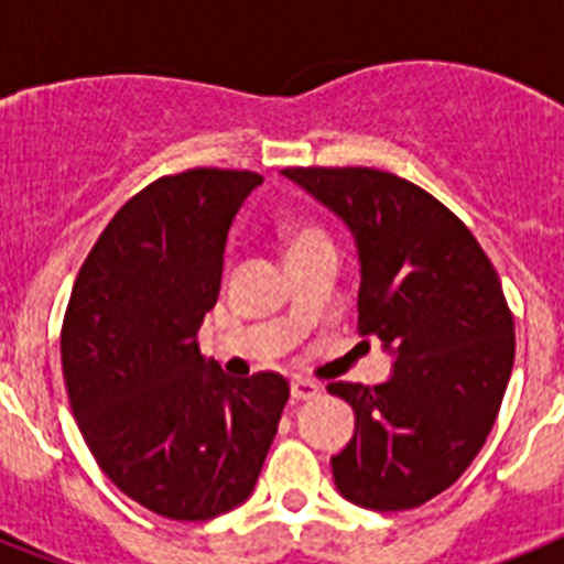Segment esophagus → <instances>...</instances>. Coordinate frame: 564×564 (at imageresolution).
<instances>
[{
	"mask_svg": "<svg viewBox=\"0 0 564 564\" xmlns=\"http://www.w3.org/2000/svg\"><path fill=\"white\" fill-rule=\"evenodd\" d=\"M291 395H293V401H311V398L318 395V383L307 381V378H293Z\"/></svg>",
	"mask_w": 564,
	"mask_h": 564,
	"instance_id": "1",
	"label": "esophagus"
}]
</instances>
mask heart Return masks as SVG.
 Returning a JSON list of instances; mask_svg holds the SVG:
<instances>
[{
	"label": "heart",
	"mask_w": 564,
	"mask_h": 564,
	"mask_svg": "<svg viewBox=\"0 0 564 564\" xmlns=\"http://www.w3.org/2000/svg\"><path fill=\"white\" fill-rule=\"evenodd\" d=\"M282 239H285L288 253H291V257H296V253H305V251H311V248H318V246H333L330 234L318 226V223H311V220L285 223V226H282Z\"/></svg>",
	"instance_id": "1"
}]
</instances>
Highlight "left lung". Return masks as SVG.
<instances>
[{
  "mask_svg": "<svg viewBox=\"0 0 564 564\" xmlns=\"http://www.w3.org/2000/svg\"><path fill=\"white\" fill-rule=\"evenodd\" d=\"M285 177L338 214L361 262L358 333L395 356L390 381H333L356 432L333 457L336 488L372 511L430 502L471 466L514 367L500 276L455 212L367 166H296Z\"/></svg>",
  "mask_w": 564,
  "mask_h": 564,
  "instance_id": "8db88e82",
  "label": "left lung"
}]
</instances>
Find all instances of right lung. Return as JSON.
Wrapping results in <instances>:
<instances>
[{
    "label": "right lung",
    "mask_w": 564,
    "mask_h": 564,
    "mask_svg": "<svg viewBox=\"0 0 564 564\" xmlns=\"http://www.w3.org/2000/svg\"><path fill=\"white\" fill-rule=\"evenodd\" d=\"M257 172L188 169L118 208L84 259L62 370L84 441L123 495L169 520H212L257 486L291 387L279 372L206 370L234 214Z\"/></svg>",
    "instance_id": "add662e5"
}]
</instances>
